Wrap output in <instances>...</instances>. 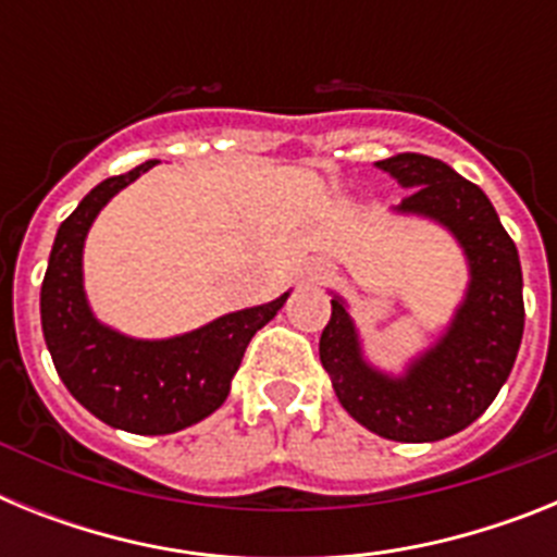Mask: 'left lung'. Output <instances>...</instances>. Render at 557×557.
I'll list each match as a JSON object with an SVG mask.
<instances>
[{
  "instance_id": "1",
  "label": "left lung",
  "mask_w": 557,
  "mask_h": 557,
  "mask_svg": "<svg viewBox=\"0 0 557 557\" xmlns=\"http://www.w3.org/2000/svg\"><path fill=\"white\" fill-rule=\"evenodd\" d=\"M376 166L410 189L398 211L441 220L460 239L471 262L469 298L446 337L405 379H387L362 362L351 318L334 298L321 362L339 405L359 424L387 441L426 444L476 421L510 376L524 332L519 250L485 191L444 161L401 152Z\"/></svg>"
}]
</instances>
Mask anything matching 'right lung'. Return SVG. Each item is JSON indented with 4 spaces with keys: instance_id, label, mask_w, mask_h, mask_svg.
<instances>
[{
    "instance_id": "add662e5",
    "label": "right lung",
    "mask_w": 557,
    "mask_h": 557,
    "mask_svg": "<svg viewBox=\"0 0 557 557\" xmlns=\"http://www.w3.org/2000/svg\"><path fill=\"white\" fill-rule=\"evenodd\" d=\"M159 161H145L88 191L61 223L41 284V329L58 376L91 416L136 435H170L198 424L228 396L243 354L287 295L231 312L184 337L131 339L100 326L83 295V239L97 211Z\"/></svg>"
}]
</instances>
